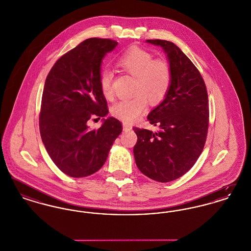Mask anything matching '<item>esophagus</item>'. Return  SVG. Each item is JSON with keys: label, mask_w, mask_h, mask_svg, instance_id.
<instances>
[{"label": "esophagus", "mask_w": 251, "mask_h": 251, "mask_svg": "<svg viewBox=\"0 0 251 251\" xmlns=\"http://www.w3.org/2000/svg\"><path fill=\"white\" fill-rule=\"evenodd\" d=\"M131 130V126L128 123H123V131H129Z\"/></svg>", "instance_id": "34e87169"}]
</instances>
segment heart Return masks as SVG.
<instances>
[{
  "mask_svg": "<svg viewBox=\"0 0 251 251\" xmlns=\"http://www.w3.org/2000/svg\"><path fill=\"white\" fill-rule=\"evenodd\" d=\"M118 66L135 77L131 98L116 102L111 112L124 122L137 120L151 103L161 102L167 95L172 81V72L166 60L154 59L153 55L143 49L132 48L123 52L117 60ZM100 86L106 99L113 97V73L104 70L100 74Z\"/></svg>",
  "mask_w": 251,
  "mask_h": 251,
  "instance_id": "1",
  "label": "heart"
}]
</instances>
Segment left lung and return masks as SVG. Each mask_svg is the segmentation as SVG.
I'll use <instances>...</instances> for the list:
<instances>
[{
    "instance_id": "8db88e82",
    "label": "left lung",
    "mask_w": 251,
    "mask_h": 251,
    "mask_svg": "<svg viewBox=\"0 0 251 251\" xmlns=\"http://www.w3.org/2000/svg\"><path fill=\"white\" fill-rule=\"evenodd\" d=\"M147 42L167 53L172 81L165 100L148 116L159 130L133 128L137 135L133 155L144 175L168 182L190 170L202 152L209 126L208 94L201 72L178 46L161 39Z\"/></svg>"
}]
</instances>
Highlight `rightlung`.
Here are the masks:
<instances>
[{"mask_svg": "<svg viewBox=\"0 0 251 251\" xmlns=\"http://www.w3.org/2000/svg\"><path fill=\"white\" fill-rule=\"evenodd\" d=\"M117 45L112 39H85L62 55L46 78L40 135L52 162L70 177H87L100 169L122 131L121 122L112 117L102 119L99 129L87 124L108 114L99 79L101 61Z\"/></svg>", "mask_w": 251, "mask_h": 251, "instance_id": "add662e5", "label": "right lung"}]
</instances>
